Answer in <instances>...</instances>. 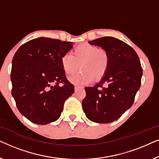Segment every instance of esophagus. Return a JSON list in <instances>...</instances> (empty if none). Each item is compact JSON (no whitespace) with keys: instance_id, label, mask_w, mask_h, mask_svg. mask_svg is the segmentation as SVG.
Instances as JSON below:
<instances>
[{"instance_id":"esophagus-1","label":"esophagus","mask_w":159,"mask_h":159,"mask_svg":"<svg viewBox=\"0 0 159 159\" xmlns=\"http://www.w3.org/2000/svg\"><path fill=\"white\" fill-rule=\"evenodd\" d=\"M83 88H84V87H83V86H78V85H75V90H76V91L79 90V89H83Z\"/></svg>"}]
</instances>
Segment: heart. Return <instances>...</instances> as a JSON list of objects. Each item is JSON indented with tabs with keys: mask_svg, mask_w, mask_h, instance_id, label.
Listing matches in <instances>:
<instances>
[{
	"mask_svg": "<svg viewBox=\"0 0 159 159\" xmlns=\"http://www.w3.org/2000/svg\"><path fill=\"white\" fill-rule=\"evenodd\" d=\"M109 55L106 50L95 45L84 44L76 47L71 55L64 54L61 58L63 70L67 75H77L69 78L71 82L76 84L90 83L101 80L106 75L109 66Z\"/></svg>",
	"mask_w": 159,
	"mask_h": 159,
	"instance_id": "b5f03b06",
	"label": "heart"
}]
</instances>
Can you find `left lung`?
I'll list each match as a JSON object with an SVG mask.
<instances>
[{"mask_svg": "<svg viewBox=\"0 0 159 159\" xmlns=\"http://www.w3.org/2000/svg\"><path fill=\"white\" fill-rule=\"evenodd\" d=\"M89 43L106 50L110 61L101 81L84 88L86 96L82 107L90 120L110 123L132 106L140 87L143 69L134 50L119 39L103 37Z\"/></svg>", "mask_w": 159, "mask_h": 159, "instance_id": "1", "label": "left lung"}]
</instances>
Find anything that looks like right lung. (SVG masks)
Here are the masks:
<instances>
[{
  "label": "right lung",
  "mask_w": 159,
  "mask_h": 159,
  "mask_svg": "<svg viewBox=\"0 0 159 159\" xmlns=\"http://www.w3.org/2000/svg\"><path fill=\"white\" fill-rule=\"evenodd\" d=\"M72 42L39 38L21 45L12 60L11 94L17 108L32 122L57 120L66 100L75 92L66 79L61 58Z\"/></svg>",
  "instance_id": "add662e5"
}]
</instances>
